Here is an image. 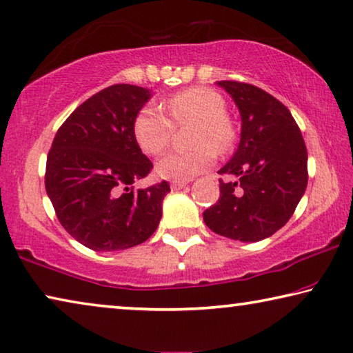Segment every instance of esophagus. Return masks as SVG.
<instances>
[{"instance_id": "esophagus-1", "label": "esophagus", "mask_w": 353, "mask_h": 353, "mask_svg": "<svg viewBox=\"0 0 353 353\" xmlns=\"http://www.w3.org/2000/svg\"><path fill=\"white\" fill-rule=\"evenodd\" d=\"M185 185H187V182H172L171 188L172 190H181V188H183Z\"/></svg>"}]
</instances>
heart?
Returning <instances> with one entry per match:
<instances>
[{"label":"heart","instance_id":"heart-1","mask_svg":"<svg viewBox=\"0 0 353 353\" xmlns=\"http://www.w3.org/2000/svg\"><path fill=\"white\" fill-rule=\"evenodd\" d=\"M159 106L149 104L136 115L133 131L136 143L145 154L159 155L171 143L174 125L193 123L187 152H171L157 161L155 171L161 179L187 182L214 165L215 152L225 154L234 144L236 130L227 115L222 94L206 87H192L177 92Z\"/></svg>","mask_w":353,"mask_h":353}]
</instances>
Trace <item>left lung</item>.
Segmentation results:
<instances>
[{
	"label": "left lung",
	"instance_id": "8db88e82",
	"mask_svg": "<svg viewBox=\"0 0 353 353\" xmlns=\"http://www.w3.org/2000/svg\"><path fill=\"white\" fill-rule=\"evenodd\" d=\"M241 114V141L220 174L219 201L203 212L220 236L256 243L285 225L307 185V150L290 110L250 83L220 81Z\"/></svg>",
	"mask_w": 353,
	"mask_h": 353
}]
</instances>
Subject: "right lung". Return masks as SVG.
Returning a JSON list of instances; mask_svg holds the SVG:
<instances>
[{"instance_id":"obj_1","label":"right lung","mask_w":353,"mask_h":353,"mask_svg":"<svg viewBox=\"0 0 353 353\" xmlns=\"http://www.w3.org/2000/svg\"><path fill=\"white\" fill-rule=\"evenodd\" d=\"M149 88L117 83L82 103L57 131L47 155L46 192L68 233L88 249L117 252L154 234L170 183L134 190L152 161L134 138Z\"/></svg>"}]
</instances>
